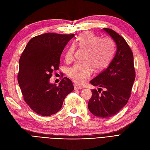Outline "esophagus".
Returning <instances> with one entry per match:
<instances>
[{
    "instance_id": "1",
    "label": "esophagus",
    "mask_w": 150,
    "mask_h": 150,
    "mask_svg": "<svg viewBox=\"0 0 150 150\" xmlns=\"http://www.w3.org/2000/svg\"><path fill=\"white\" fill-rule=\"evenodd\" d=\"M82 88L80 87V86H78L77 84H74V89L75 90H78V89H81Z\"/></svg>"
}]
</instances>
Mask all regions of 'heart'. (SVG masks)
I'll return each instance as SVG.
<instances>
[{
	"label": "heart",
	"instance_id": "b5f03b06",
	"mask_svg": "<svg viewBox=\"0 0 150 150\" xmlns=\"http://www.w3.org/2000/svg\"><path fill=\"white\" fill-rule=\"evenodd\" d=\"M75 44L86 49L84 61L87 62L75 63L68 69L67 75L74 82L83 84L91 77L93 74L92 67L98 70L108 65L114 54V44L111 39L100 38L90 31L80 35ZM75 50L74 44L68 47L64 57L66 61L73 59Z\"/></svg>",
	"mask_w": 150,
	"mask_h": 150
}]
</instances>
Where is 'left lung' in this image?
Listing matches in <instances>:
<instances>
[{
    "label": "left lung",
    "instance_id": "left-lung-1",
    "mask_svg": "<svg viewBox=\"0 0 150 150\" xmlns=\"http://www.w3.org/2000/svg\"><path fill=\"white\" fill-rule=\"evenodd\" d=\"M103 30L112 39L117 50L108 67L90 81L105 91L100 94L98 90H92L88 108L96 117L108 118L119 112L128 103L136 74L132 52L125 39L111 29Z\"/></svg>",
    "mask_w": 150,
    "mask_h": 150
}]
</instances>
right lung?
Returning <instances> with one entry per match:
<instances>
[{
    "mask_svg": "<svg viewBox=\"0 0 150 150\" xmlns=\"http://www.w3.org/2000/svg\"><path fill=\"white\" fill-rule=\"evenodd\" d=\"M73 35L44 33L31 38L19 59L18 80L26 103L36 113L50 116L62 108L66 97L74 89L63 78L57 86L50 83L53 70H58L61 54Z\"/></svg>",
    "mask_w": 150,
    "mask_h": 150,
    "instance_id": "obj_1",
    "label": "right lung"
}]
</instances>
